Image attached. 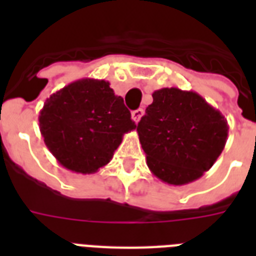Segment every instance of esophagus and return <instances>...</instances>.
I'll use <instances>...</instances> for the list:
<instances>
[{"label": "esophagus", "instance_id": "obj_1", "mask_svg": "<svg viewBox=\"0 0 256 256\" xmlns=\"http://www.w3.org/2000/svg\"><path fill=\"white\" fill-rule=\"evenodd\" d=\"M142 116H144V108H136V110L132 112V118L134 122H140Z\"/></svg>", "mask_w": 256, "mask_h": 256}]
</instances>
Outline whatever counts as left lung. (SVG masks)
Segmentation results:
<instances>
[{
    "label": "left lung",
    "mask_w": 256,
    "mask_h": 256,
    "mask_svg": "<svg viewBox=\"0 0 256 256\" xmlns=\"http://www.w3.org/2000/svg\"><path fill=\"white\" fill-rule=\"evenodd\" d=\"M136 132L152 174L182 186L212 168L226 144L228 124L198 92L164 88L152 92Z\"/></svg>",
    "instance_id": "8db88e82"
}]
</instances>
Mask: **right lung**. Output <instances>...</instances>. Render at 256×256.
I'll return each mask as SVG.
<instances>
[{
  "label": "right lung",
  "instance_id": "1",
  "mask_svg": "<svg viewBox=\"0 0 256 256\" xmlns=\"http://www.w3.org/2000/svg\"><path fill=\"white\" fill-rule=\"evenodd\" d=\"M40 132L58 164L94 174L112 160L136 124L110 82L82 78L53 92L40 112Z\"/></svg>",
  "mask_w": 256,
  "mask_h": 256
}]
</instances>
